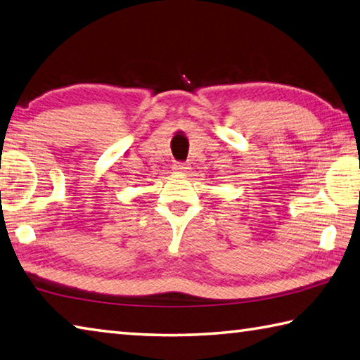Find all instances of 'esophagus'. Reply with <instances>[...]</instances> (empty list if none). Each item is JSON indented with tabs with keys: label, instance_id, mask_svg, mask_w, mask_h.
Instances as JSON below:
<instances>
[{
	"label": "esophagus",
	"instance_id": "obj_1",
	"mask_svg": "<svg viewBox=\"0 0 360 360\" xmlns=\"http://www.w3.org/2000/svg\"><path fill=\"white\" fill-rule=\"evenodd\" d=\"M187 163H182V162H176L174 165H173V169L174 172H178V173H184V172H187Z\"/></svg>",
	"mask_w": 360,
	"mask_h": 360
}]
</instances>
